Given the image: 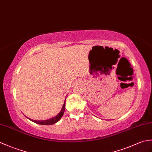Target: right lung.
<instances>
[{"mask_svg":"<svg viewBox=\"0 0 152 152\" xmlns=\"http://www.w3.org/2000/svg\"><path fill=\"white\" fill-rule=\"evenodd\" d=\"M66 100V99H65ZM64 108H65V101H64V104L63 106V108L61 109V110L60 111V112L57 115L55 116L53 118H51L49 119H46V120H41V121H38V120H33V119H30L31 121H33L34 123H36V124H40V125H53L54 124H56V123L58 122L59 120L61 118V117L64 114Z\"/></svg>","mask_w":152,"mask_h":152,"instance_id":"obj_1","label":"right lung"}]
</instances>
